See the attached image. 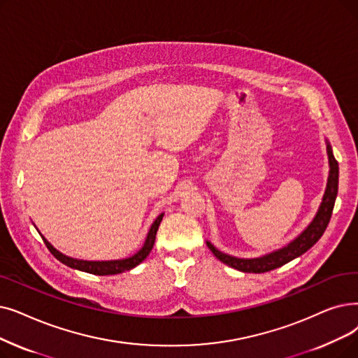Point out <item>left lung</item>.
<instances>
[{"label":"left lung","instance_id":"8db88e82","mask_svg":"<svg viewBox=\"0 0 358 358\" xmlns=\"http://www.w3.org/2000/svg\"><path fill=\"white\" fill-rule=\"evenodd\" d=\"M326 152H328V161H329V176H328V182H326L324 194L322 197L320 206L312 222H310L297 237H295L292 241H289L287 245L278 248V250H273L260 257H252V259L231 256L228 253L217 250L210 241H206L208 247L210 248V252L215 255V257L237 271L247 272V273H263L285 265V263L306 253L310 247H313L317 243V240L323 236L326 227H328L331 221L335 199L338 194L339 166L328 141H326Z\"/></svg>","mask_w":358,"mask_h":358}]
</instances>
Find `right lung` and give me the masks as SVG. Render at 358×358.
I'll return each mask as SVG.
<instances>
[{"label":"right lung","instance_id":"obj_1","mask_svg":"<svg viewBox=\"0 0 358 358\" xmlns=\"http://www.w3.org/2000/svg\"><path fill=\"white\" fill-rule=\"evenodd\" d=\"M162 217H164V213L158 215L157 220H155L153 224L150 225V228L148 231L146 240H145L141 250H138L137 253H134L130 257L117 259V260H82V259H74V257L66 256V255H63L61 252H58L57 248L48 240H46L39 231L38 232L41 234L42 240L45 241L46 247H48V250L61 263H64L66 266H69L71 269L82 271V272H87V273H92V275H101V276H103V275H115V273H121V272H126V271H130V269L136 268L137 265H141V263L149 256L152 247L155 244V237H157V231L159 228V224L162 221Z\"/></svg>","mask_w":358,"mask_h":358}]
</instances>
